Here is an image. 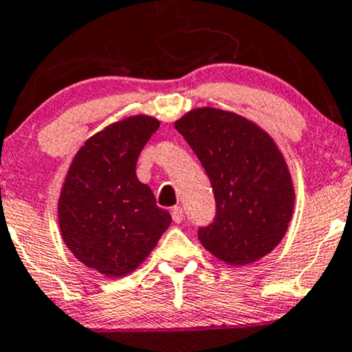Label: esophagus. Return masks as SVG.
Here are the masks:
<instances>
[{"mask_svg": "<svg viewBox=\"0 0 352 352\" xmlns=\"http://www.w3.org/2000/svg\"><path fill=\"white\" fill-rule=\"evenodd\" d=\"M171 216H173V221H175V223H181V221H183V218H184L183 208H181V206L173 208L171 209Z\"/></svg>", "mask_w": 352, "mask_h": 352, "instance_id": "1", "label": "esophagus"}]
</instances>
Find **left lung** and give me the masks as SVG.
I'll return each mask as SVG.
<instances>
[{"mask_svg": "<svg viewBox=\"0 0 352 352\" xmlns=\"http://www.w3.org/2000/svg\"><path fill=\"white\" fill-rule=\"evenodd\" d=\"M211 181L214 221L199 228L206 250L231 266H246L274 250L294 209L289 169L274 140L231 111L196 108L175 123Z\"/></svg>", "mask_w": 352, "mask_h": 352, "instance_id": "8db88e82", "label": "left lung"}]
</instances>
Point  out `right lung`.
Masks as SVG:
<instances>
[{"label": "right lung", "mask_w": 352, "mask_h": 352, "mask_svg": "<svg viewBox=\"0 0 352 352\" xmlns=\"http://www.w3.org/2000/svg\"><path fill=\"white\" fill-rule=\"evenodd\" d=\"M157 128L160 121L146 114L106 126L81 146L63 183V241L78 261L108 278L136 270L171 224L136 176L138 156Z\"/></svg>", "instance_id": "1"}]
</instances>
